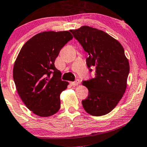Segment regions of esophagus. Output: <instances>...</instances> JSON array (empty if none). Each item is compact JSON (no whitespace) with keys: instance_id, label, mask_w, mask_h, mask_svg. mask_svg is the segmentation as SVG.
<instances>
[{"instance_id":"obj_1","label":"esophagus","mask_w":147,"mask_h":147,"mask_svg":"<svg viewBox=\"0 0 147 147\" xmlns=\"http://www.w3.org/2000/svg\"><path fill=\"white\" fill-rule=\"evenodd\" d=\"M78 83H79V80H76L75 81L70 82V84H71L72 86H76V85H78Z\"/></svg>"}]
</instances>
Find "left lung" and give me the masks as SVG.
Listing matches in <instances>:
<instances>
[{
  "instance_id": "left-lung-1",
  "label": "left lung",
  "mask_w": 147,
  "mask_h": 147,
  "mask_svg": "<svg viewBox=\"0 0 147 147\" xmlns=\"http://www.w3.org/2000/svg\"><path fill=\"white\" fill-rule=\"evenodd\" d=\"M88 54L86 65L94 76L82 81L88 96L82 101L88 114L99 117L115 109L127 88L129 73V61L119 41L102 30L83 26L70 30Z\"/></svg>"
}]
</instances>
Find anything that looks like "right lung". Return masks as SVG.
Masks as SVG:
<instances>
[{"mask_svg":"<svg viewBox=\"0 0 147 147\" xmlns=\"http://www.w3.org/2000/svg\"><path fill=\"white\" fill-rule=\"evenodd\" d=\"M73 38L69 31L43 32L20 49L14 65V81L20 98L34 114L47 117L60 109V94L69 82L61 80L55 61Z\"/></svg>","mask_w":147,"mask_h":147,"instance_id":"right-lung-1","label":"right lung"}]
</instances>
